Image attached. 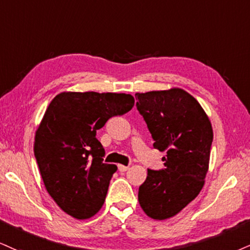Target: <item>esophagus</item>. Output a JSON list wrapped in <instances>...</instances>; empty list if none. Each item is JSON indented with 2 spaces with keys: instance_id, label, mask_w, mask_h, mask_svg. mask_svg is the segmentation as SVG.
Returning a JSON list of instances; mask_svg holds the SVG:
<instances>
[{
  "instance_id": "1",
  "label": "esophagus",
  "mask_w": 250,
  "mask_h": 250,
  "mask_svg": "<svg viewBox=\"0 0 250 250\" xmlns=\"http://www.w3.org/2000/svg\"><path fill=\"white\" fill-rule=\"evenodd\" d=\"M128 166H124V165H118V170L120 171V172H124V171H126V170H128Z\"/></svg>"
}]
</instances>
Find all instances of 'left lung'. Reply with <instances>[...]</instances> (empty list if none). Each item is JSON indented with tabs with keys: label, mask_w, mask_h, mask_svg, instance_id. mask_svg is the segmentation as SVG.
<instances>
[{
	"label": "left lung",
	"mask_w": 250,
	"mask_h": 250,
	"mask_svg": "<svg viewBox=\"0 0 250 250\" xmlns=\"http://www.w3.org/2000/svg\"><path fill=\"white\" fill-rule=\"evenodd\" d=\"M135 98L154 148L167 153L165 169H147L138 199L148 217L165 220L180 213L204 187L213 130L198 101L183 89L137 92Z\"/></svg>",
	"instance_id": "8db88e82"
}]
</instances>
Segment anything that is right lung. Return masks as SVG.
<instances>
[{"label":"right lung","mask_w":250,"mask_h":250,"mask_svg":"<svg viewBox=\"0 0 250 250\" xmlns=\"http://www.w3.org/2000/svg\"><path fill=\"white\" fill-rule=\"evenodd\" d=\"M133 105L128 94L64 91L46 109L36 131L35 156L47 192L75 219H88L101 210L117 170L103 163L105 150L97 130Z\"/></svg>","instance_id":"right-lung-1"}]
</instances>
